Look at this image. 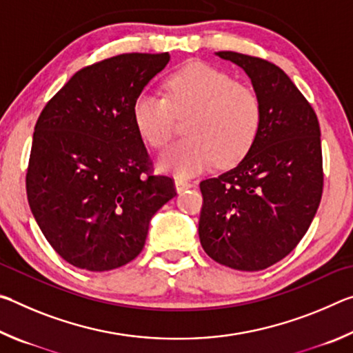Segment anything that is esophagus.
<instances>
[{
	"mask_svg": "<svg viewBox=\"0 0 353 353\" xmlns=\"http://www.w3.org/2000/svg\"><path fill=\"white\" fill-rule=\"evenodd\" d=\"M174 187L177 190V193H182V191L191 188V183L188 181H185V179H176Z\"/></svg>",
	"mask_w": 353,
	"mask_h": 353,
	"instance_id": "1",
	"label": "esophagus"
}]
</instances>
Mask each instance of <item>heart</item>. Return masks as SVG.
<instances>
[{
    "label": "heart",
    "instance_id": "heart-1",
    "mask_svg": "<svg viewBox=\"0 0 353 353\" xmlns=\"http://www.w3.org/2000/svg\"><path fill=\"white\" fill-rule=\"evenodd\" d=\"M166 98L140 93L132 105L134 124L152 148L170 140L174 115L188 119V139L172 143L159 155L157 168L188 177L216 162L229 166L252 146L260 128V103L255 93L210 65L191 62L165 81Z\"/></svg>",
    "mask_w": 353,
    "mask_h": 353
}]
</instances>
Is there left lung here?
<instances>
[{"label": "left lung", "instance_id": "8db88e82", "mask_svg": "<svg viewBox=\"0 0 353 353\" xmlns=\"http://www.w3.org/2000/svg\"><path fill=\"white\" fill-rule=\"evenodd\" d=\"M260 103V128L234 170L201 182L199 240L207 255L238 271L266 270L288 255L318 210L322 152L318 117L283 70L234 51Z\"/></svg>", "mask_w": 353, "mask_h": 353}]
</instances>
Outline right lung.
<instances>
[{"label":"right lung","mask_w":353,"mask_h":353,"mask_svg":"<svg viewBox=\"0 0 353 353\" xmlns=\"http://www.w3.org/2000/svg\"><path fill=\"white\" fill-rule=\"evenodd\" d=\"M170 59L130 52L82 68L40 113L28 201L48 243L70 265L103 272L132 261L152 216L176 196L171 177L149 172L132 118L135 98Z\"/></svg>","instance_id":"right-lung-1"}]
</instances>
